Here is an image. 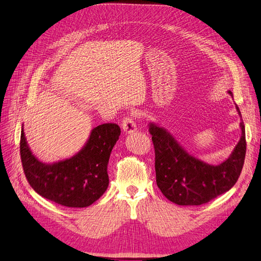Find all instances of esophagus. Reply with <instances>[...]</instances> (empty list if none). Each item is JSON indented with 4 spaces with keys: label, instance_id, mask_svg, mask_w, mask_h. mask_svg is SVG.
<instances>
[{
    "label": "esophagus",
    "instance_id": "esophagus-1",
    "mask_svg": "<svg viewBox=\"0 0 261 261\" xmlns=\"http://www.w3.org/2000/svg\"><path fill=\"white\" fill-rule=\"evenodd\" d=\"M122 128L125 133H134L136 130V123L132 116H126L123 119Z\"/></svg>",
    "mask_w": 261,
    "mask_h": 261
}]
</instances>
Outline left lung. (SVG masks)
Listing matches in <instances>:
<instances>
[{"label":"left lung","mask_w":261,"mask_h":261,"mask_svg":"<svg viewBox=\"0 0 261 261\" xmlns=\"http://www.w3.org/2000/svg\"><path fill=\"white\" fill-rule=\"evenodd\" d=\"M230 96L233 93L228 91ZM236 110L242 117L241 111ZM242 136L230 156L214 166L193 157L166 128L149 124L154 147L156 181L166 198L178 205H201L234 187L241 175L246 154L245 125L242 119Z\"/></svg>","instance_id":"left-lung-1"}]
</instances>
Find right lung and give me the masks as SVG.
I'll use <instances>...</instances> for the list:
<instances>
[{
    "mask_svg": "<svg viewBox=\"0 0 261 261\" xmlns=\"http://www.w3.org/2000/svg\"><path fill=\"white\" fill-rule=\"evenodd\" d=\"M121 135L113 123L94 127L82 149L69 159L44 164L34 156L20 133V159L26 179L43 198L68 207H87L109 187L110 154Z\"/></svg>",
    "mask_w": 261,
    "mask_h": 261,
    "instance_id": "obj_1",
    "label": "right lung"
}]
</instances>
